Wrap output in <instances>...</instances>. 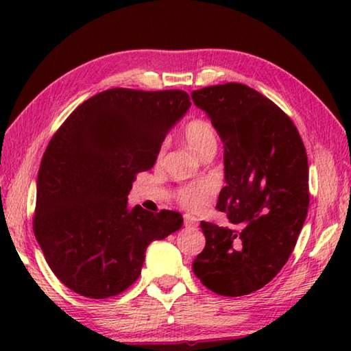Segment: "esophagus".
<instances>
[{"label": "esophagus", "instance_id": "1", "mask_svg": "<svg viewBox=\"0 0 351 351\" xmlns=\"http://www.w3.org/2000/svg\"><path fill=\"white\" fill-rule=\"evenodd\" d=\"M184 226H186V228H197V226H198L197 218L186 215V217H184Z\"/></svg>", "mask_w": 351, "mask_h": 351}]
</instances>
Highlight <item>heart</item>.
<instances>
[{
    "label": "heart",
    "mask_w": 351,
    "mask_h": 351,
    "mask_svg": "<svg viewBox=\"0 0 351 351\" xmlns=\"http://www.w3.org/2000/svg\"><path fill=\"white\" fill-rule=\"evenodd\" d=\"M184 141L198 154L199 158H204L206 154L215 153L218 141L215 130L207 121L203 119H193L186 127H184ZM164 147L161 148V153ZM217 193V184L212 180H203L190 182L187 186H182L176 190L175 197L184 209L192 212H201L209 204V201Z\"/></svg>",
    "instance_id": "1"
}]
</instances>
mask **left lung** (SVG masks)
<instances>
[{
  "label": "left lung",
  "instance_id": "1",
  "mask_svg": "<svg viewBox=\"0 0 351 351\" xmlns=\"http://www.w3.org/2000/svg\"><path fill=\"white\" fill-rule=\"evenodd\" d=\"M224 144L226 186L217 209L241 229L201 221L206 235L193 272L206 288L228 297L251 294L287 263L305 223L308 158L293 121L243 83L192 93Z\"/></svg>",
  "mask_w": 351,
  "mask_h": 351
}]
</instances>
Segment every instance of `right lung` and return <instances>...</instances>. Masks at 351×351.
Wrapping results in <instances>:
<instances>
[{
	"instance_id": "right-lung-1",
	"label": "right lung",
	"mask_w": 351,
	"mask_h": 351,
	"mask_svg": "<svg viewBox=\"0 0 351 351\" xmlns=\"http://www.w3.org/2000/svg\"><path fill=\"white\" fill-rule=\"evenodd\" d=\"M186 91L112 88L71 112L52 136L37 180L34 234L58 280L90 299L138 280L147 246L181 229L175 210L127 206L136 175L150 170Z\"/></svg>"
}]
</instances>
